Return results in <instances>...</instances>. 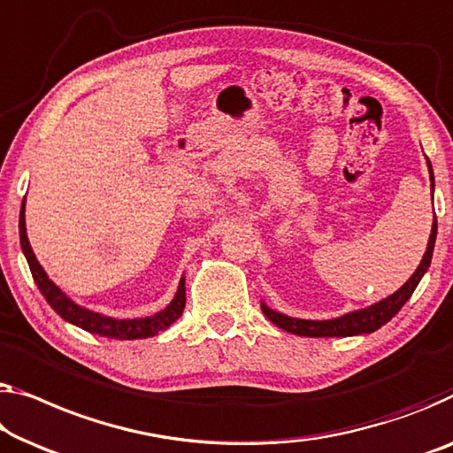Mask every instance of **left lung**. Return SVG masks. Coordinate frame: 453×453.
Segmentation results:
<instances>
[{"label":"left lung","mask_w":453,"mask_h":453,"mask_svg":"<svg viewBox=\"0 0 453 453\" xmlns=\"http://www.w3.org/2000/svg\"><path fill=\"white\" fill-rule=\"evenodd\" d=\"M427 168H429V180H431V197H434V188H435V177H434V168H431V162L427 158ZM435 235H437V219L434 218V226H431V234H429V242H427V250H425L423 258L419 262V266L411 279L404 282V285L395 291L393 295H388L387 299L374 303V305L357 309V311H349L342 317H334V319H299V317H288L285 313L274 311L270 309L265 301L260 303L262 313H265L274 326H279L280 329H285L288 334L295 335H305V337H348V335H362V334H372L376 329H380L384 323H388L393 317L401 311V307L411 299V295L419 285V280L423 279V274L427 273V268L431 265V256H434V248H435Z\"/></svg>","instance_id":"8db88e82"}]
</instances>
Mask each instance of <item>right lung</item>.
<instances>
[{"label": "right lung", "mask_w": 453, "mask_h": 453, "mask_svg": "<svg viewBox=\"0 0 453 453\" xmlns=\"http://www.w3.org/2000/svg\"><path fill=\"white\" fill-rule=\"evenodd\" d=\"M19 244H22V252L28 260L32 279L36 282L40 293L49 305L57 311L65 321L73 323L85 332L96 334L101 337H111V340H144V337H152L158 332H165L173 326L174 321L183 315L185 309V276L179 280V288L174 293L173 301L162 309V311L154 313L150 317H134V319H116V317L101 315L77 305L71 296H66L60 288L49 279L46 270L40 266L36 254L32 252L28 234H26V197L22 201V209H19Z\"/></svg>", "instance_id": "1"}]
</instances>
